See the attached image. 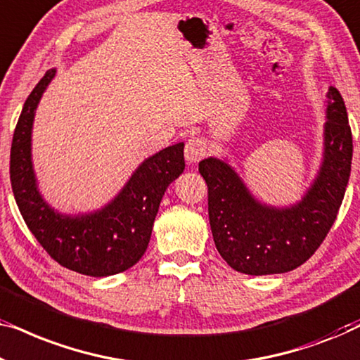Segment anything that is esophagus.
<instances>
[{"instance_id":"34e87169","label":"esophagus","mask_w":360,"mask_h":360,"mask_svg":"<svg viewBox=\"0 0 360 360\" xmlns=\"http://www.w3.org/2000/svg\"><path fill=\"white\" fill-rule=\"evenodd\" d=\"M208 154V146L203 137H191L185 144V159L188 164H196Z\"/></svg>"}]
</instances>
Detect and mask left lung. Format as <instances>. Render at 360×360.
Here are the masks:
<instances>
[{
    "mask_svg": "<svg viewBox=\"0 0 360 360\" xmlns=\"http://www.w3.org/2000/svg\"><path fill=\"white\" fill-rule=\"evenodd\" d=\"M328 100L323 165L308 193L290 208L260 205L226 162H200L216 249L238 272L270 275L300 267L336 221L351 175L352 132L341 93L331 86Z\"/></svg>",
    "mask_w": 360,
    "mask_h": 360,
    "instance_id": "obj_1",
    "label": "left lung"
}]
</instances>
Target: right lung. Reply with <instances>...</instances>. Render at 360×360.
I'll list each match as a JSON object with an SVG mask.
<instances>
[{
    "label": "right lung",
    "instance_id": "obj_1",
    "mask_svg": "<svg viewBox=\"0 0 360 360\" xmlns=\"http://www.w3.org/2000/svg\"><path fill=\"white\" fill-rule=\"evenodd\" d=\"M56 75L47 70L24 103L11 144L9 175L18 208L51 257L73 272L108 277L139 262L167 186L185 169L184 142L142 162L120 195L96 213L65 216L42 200L31 162L34 111Z\"/></svg>",
    "mask_w": 360,
    "mask_h": 360
}]
</instances>
